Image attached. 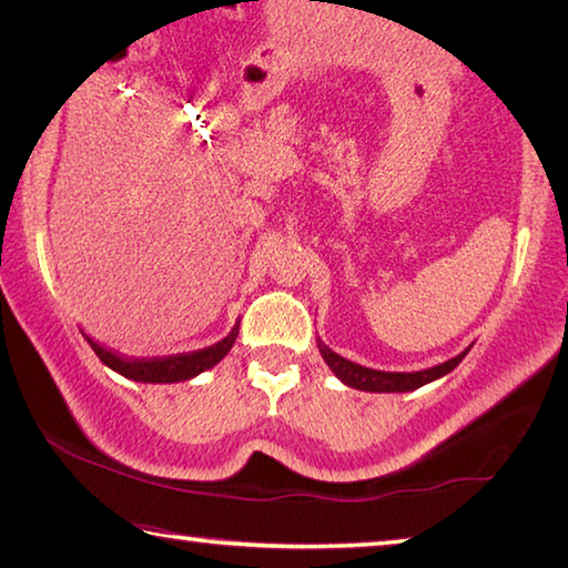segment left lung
<instances>
[{"instance_id": "1", "label": "left lung", "mask_w": 568, "mask_h": 568, "mask_svg": "<svg viewBox=\"0 0 568 568\" xmlns=\"http://www.w3.org/2000/svg\"><path fill=\"white\" fill-rule=\"evenodd\" d=\"M318 351L323 355V361L328 363V368L335 373V378L345 386L358 388V390H368V393H408L416 390L426 383H434L438 378H444L446 373H450L456 365L466 358V353L470 351V345L458 353L456 358H450L446 363H438L434 368H423V371H413V373H396V371H376V368H365L361 363H353L348 358H343L335 351H331L328 345L318 341Z\"/></svg>"}]
</instances>
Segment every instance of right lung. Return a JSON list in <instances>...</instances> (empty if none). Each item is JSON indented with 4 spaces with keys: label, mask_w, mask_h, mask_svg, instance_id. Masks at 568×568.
<instances>
[{
    "label": "right lung",
    "mask_w": 568,
    "mask_h": 568,
    "mask_svg": "<svg viewBox=\"0 0 568 568\" xmlns=\"http://www.w3.org/2000/svg\"><path fill=\"white\" fill-rule=\"evenodd\" d=\"M237 328L240 323H235V328L230 331L223 341H217L215 345L203 351H192V353H180V355H168V358H122V355L112 353L108 348H102L100 343H94L88 338L92 345V351L98 353V358L112 368L120 376L130 378L134 383H180V381H190L200 376L217 365L225 358L233 348V343L237 338Z\"/></svg>",
    "instance_id": "right-lung-1"
}]
</instances>
